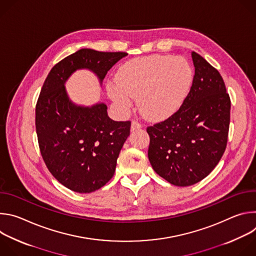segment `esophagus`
I'll return each mask as SVG.
<instances>
[{
	"label": "esophagus",
	"instance_id": "1",
	"mask_svg": "<svg viewBox=\"0 0 256 256\" xmlns=\"http://www.w3.org/2000/svg\"><path fill=\"white\" fill-rule=\"evenodd\" d=\"M140 128H142V124L140 122H138L136 120H132V126H130L132 130H138Z\"/></svg>",
	"mask_w": 256,
	"mask_h": 256
}]
</instances>
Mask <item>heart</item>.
<instances>
[{"mask_svg": "<svg viewBox=\"0 0 256 256\" xmlns=\"http://www.w3.org/2000/svg\"><path fill=\"white\" fill-rule=\"evenodd\" d=\"M192 82L194 70L186 58L155 54L124 64L107 92L122 112L128 110L132 99H138L142 114L156 120L178 110Z\"/></svg>", "mask_w": 256, "mask_h": 256, "instance_id": "b5f03b06", "label": "heart"}]
</instances>
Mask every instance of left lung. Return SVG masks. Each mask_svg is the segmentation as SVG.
<instances>
[{
	"instance_id": "obj_1",
	"label": "left lung",
	"mask_w": 256,
	"mask_h": 256,
	"mask_svg": "<svg viewBox=\"0 0 256 256\" xmlns=\"http://www.w3.org/2000/svg\"><path fill=\"white\" fill-rule=\"evenodd\" d=\"M192 89L178 110L147 128L149 161L157 174L176 186L206 177L221 160L228 140L231 101L220 72L192 52Z\"/></svg>"
}]
</instances>
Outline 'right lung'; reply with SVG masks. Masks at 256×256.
<instances>
[{"label": "right lung", "mask_w": 256, "mask_h": 256, "mask_svg": "<svg viewBox=\"0 0 256 256\" xmlns=\"http://www.w3.org/2000/svg\"><path fill=\"white\" fill-rule=\"evenodd\" d=\"M126 56L82 48L58 62L42 88L35 107L40 153L52 176L75 192H93L112 178L130 122L112 120L104 103H72L64 84L81 68L92 70L102 84L107 72Z\"/></svg>", "instance_id": "add662e5"}]
</instances>
